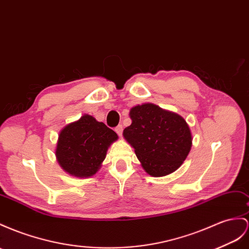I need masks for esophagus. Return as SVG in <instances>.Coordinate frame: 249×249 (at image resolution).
I'll return each mask as SVG.
<instances>
[{
    "label": "esophagus",
    "instance_id": "obj_1",
    "mask_svg": "<svg viewBox=\"0 0 249 249\" xmlns=\"http://www.w3.org/2000/svg\"><path fill=\"white\" fill-rule=\"evenodd\" d=\"M114 130H116V132L121 137V136H122V133H123V126L120 124V125H118L116 127V129H114Z\"/></svg>",
    "mask_w": 249,
    "mask_h": 249
}]
</instances>
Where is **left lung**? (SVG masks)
<instances>
[{
    "label": "left lung",
    "mask_w": 249,
    "mask_h": 249,
    "mask_svg": "<svg viewBox=\"0 0 249 249\" xmlns=\"http://www.w3.org/2000/svg\"><path fill=\"white\" fill-rule=\"evenodd\" d=\"M129 116L132 123L123 136L135 148L146 173L164 177L179 168L193 143L186 121L150 103L132 107Z\"/></svg>",
    "instance_id": "8db88e82"
}]
</instances>
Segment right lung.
I'll return each mask as SVG.
<instances>
[{"label": "right lung", "instance_id": "obj_1", "mask_svg": "<svg viewBox=\"0 0 249 249\" xmlns=\"http://www.w3.org/2000/svg\"><path fill=\"white\" fill-rule=\"evenodd\" d=\"M118 135L93 117L84 114L64 127L59 135L55 156L61 167L74 177L93 176L104 161Z\"/></svg>", "mask_w": 249, "mask_h": 249}]
</instances>
